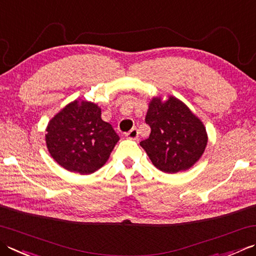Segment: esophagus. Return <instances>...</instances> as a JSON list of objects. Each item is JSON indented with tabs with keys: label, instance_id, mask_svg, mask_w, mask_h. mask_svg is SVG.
Wrapping results in <instances>:
<instances>
[{
	"label": "esophagus",
	"instance_id": "1",
	"mask_svg": "<svg viewBox=\"0 0 256 256\" xmlns=\"http://www.w3.org/2000/svg\"><path fill=\"white\" fill-rule=\"evenodd\" d=\"M125 136H126L130 140H136L138 138V128H132L131 131H128L126 134H125Z\"/></svg>",
	"mask_w": 256,
	"mask_h": 256
}]
</instances>
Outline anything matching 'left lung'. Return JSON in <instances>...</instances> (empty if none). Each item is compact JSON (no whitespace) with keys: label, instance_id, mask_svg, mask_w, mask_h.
Instances as JSON below:
<instances>
[{"label":"left lung","instance_id":"left-lung-1","mask_svg":"<svg viewBox=\"0 0 256 256\" xmlns=\"http://www.w3.org/2000/svg\"><path fill=\"white\" fill-rule=\"evenodd\" d=\"M145 122L150 136L140 143L153 165L164 173L186 171L196 163L208 144L204 124L178 98H153Z\"/></svg>","mask_w":256,"mask_h":256}]
</instances>
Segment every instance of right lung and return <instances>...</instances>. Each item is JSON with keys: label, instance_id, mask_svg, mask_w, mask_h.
I'll return each instance as SVG.
<instances>
[{"label": "right lung", "instance_id": "1", "mask_svg": "<svg viewBox=\"0 0 256 256\" xmlns=\"http://www.w3.org/2000/svg\"><path fill=\"white\" fill-rule=\"evenodd\" d=\"M120 140L92 102L75 100L48 122L45 141L51 156L70 172L91 174L106 163Z\"/></svg>", "mask_w": 256, "mask_h": 256}]
</instances>
